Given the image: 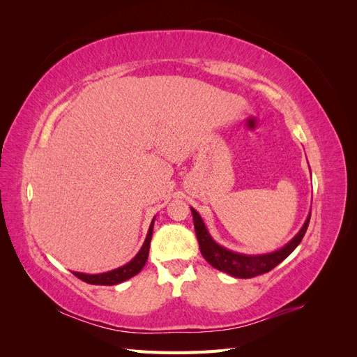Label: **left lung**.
Wrapping results in <instances>:
<instances>
[{"instance_id": "8db88e82", "label": "left lung", "mask_w": 357, "mask_h": 357, "mask_svg": "<svg viewBox=\"0 0 357 357\" xmlns=\"http://www.w3.org/2000/svg\"><path fill=\"white\" fill-rule=\"evenodd\" d=\"M190 210L193 215V225H195V232H197L201 253L205 261L215 269H219V271L236 278H252L256 275L265 274L268 271H271V269L275 268L280 262H283L284 259L298 247L302 238H304L308 223H310V218H311V211H310L308 218L305 223L302 225L299 232L286 245L278 248V250L271 253H264V255H245V253L232 252L229 248L215 243L213 240V236L210 235L207 226H205L199 213L192 207Z\"/></svg>"}]
</instances>
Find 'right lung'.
Here are the masks:
<instances>
[{
    "label": "right lung",
    "instance_id": "right-lung-1",
    "mask_svg": "<svg viewBox=\"0 0 357 357\" xmlns=\"http://www.w3.org/2000/svg\"><path fill=\"white\" fill-rule=\"evenodd\" d=\"M155 219L156 218H153L152 223H150V226H149V232L146 235V240H144L142 248H139V252L128 264H125L123 266H119L116 269H112V271L101 273V274H84V273H75V271H73V274L75 277H79L80 280H83V282H86V283H89V284H101V286L119 284V283L126 282V280L137 275L139 271H142L143 266L147 262L150 240H152V235H153Z\"/></svg>",
    "mask_w": 357,
    "mask_h": 357
}]
</instances>
